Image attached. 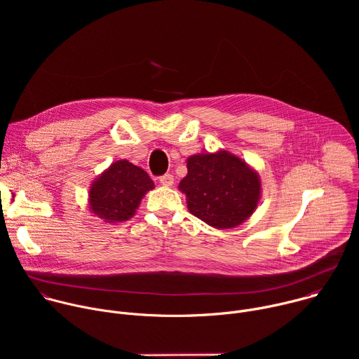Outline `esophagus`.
<instances>
[{
    "label": "esophagus",
    "instance_id": "obj_1",
    "mask_svg": "<svg viewBox=\"0 0 359 359\" xmlns=\"http://www.w3.org/2000/svg\"><path fill=\"white\" fill-rule=\"evenodd\" d=\"M159 182L163 184V186H172L175 183V179H173V175L170 173H166L163 176L159 177Z\"/></svg>",
    "mask_w": 359,
    "mask_h": 359
}]
</instances>
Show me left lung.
<instances>
[{
  "instance_id": "1",
  "label": "left lung",
  "mask_w": 359,
  "mask_h": 359,
  "mask_svg": "<svg viewBox=\"0 0 359 359\" xmlns=\"http://www.w3.org/2000/svg\"><path fill=\"white\" fill-rule=\"evenodd\" d=\"M260 186L259 176L241 159L219 151L190 156L179 189L193 216L216 229H231L257 208Z\"/></svg>"
}]
</instances>
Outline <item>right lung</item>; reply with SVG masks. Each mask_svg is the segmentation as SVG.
Returning <instances> with one entry per match:
<instances>
[{
    "instance_id": "add662e5",
    "label": "right lung",
    "mask_w": 359,
    "mask_h": 359,
    "mask_svg": "<svg viewBox=\"0 0 359 359\" xmlns=\"http://www.w3.org/2000/svg\"><path fill=\"white\" fill-rule=\"evenodd\" d=\"M150 189L153 180L143 169L128 161H118L92 184L90 209L108 223L129 220Z\"/></svg>"
}]
</instances>
